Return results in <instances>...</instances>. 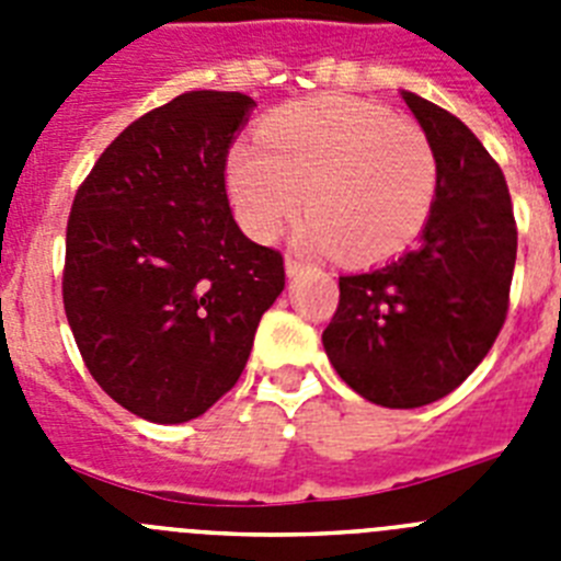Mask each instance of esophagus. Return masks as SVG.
Listing matches in <instances>:
<instances>
[{
    "mask_svg": "<svg viewBox=\"0 0 561 561\" xmlns=\"http://www.w3.org/2000/svg\"><path fill=\"white\" fill-rule=\"evenodd\" d=\"M306 270V261L304 257H297L295 252H289V255H286V275H300V272Z\"/></svg>",
    "mask_w": 561,
    "mask_h": 561,
    "instance_id": "1",
    "label": "esophagus"
}]
</instances>
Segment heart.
Returning <instances> with one entry per match:
<instances>
[{
    "instance_id": "1",
    "label": "heart",
    "mask_w": 561,
    "mask_h": 561,
    "mask_svg": "<svg viewBox=\"0 0 561 561\" xmlns=\"http://www.w3.org/2000/svg\"><path fill=\"white\" fill-rule=\"evenodd\" d=\"M236 216L272 241L304 210L317 250L370 264L408 250L438 196V157L410 117L356 98H309L266 117L227 162Z\"/></svg>"
}]
</instances>
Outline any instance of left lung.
<instances>
[{"label": "left lung", "mask_w": 561, "mask_h": 561, "mask_svg": "<svg viewBox=\"0 0 561 561\" xmlns=\"http://www.w3.org/2000/svg\"><path fill=\"white\" fill-rule=\"evenodd\" d=\"M438 157L421 244L340 277L323 345L340 379L381 408H424L478 368L508 314L517 221L497 162L469 126L401 92Z\"/></svg>", "instance_id": "1"}]
</instances>
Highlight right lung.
Segmentation results:
<instances>
[{
    "label": "right lung",
    "mask_w": 561,
    "mask_h": 561,
    "mask_svg": "<svg viewBox=\"0 0 561 561\" xmlns=\"http://www.w3.org/2000/svg\"><path fill=\"white\" fill-rule=\"evenodd\" d=\"M255 106L196 89L137 117L81 182L64 311L92 379L153 424L210 410L284 291V255L238 230L227 153Z\"/></svg>",
    "instance_id": "1"
}]
</instances>
